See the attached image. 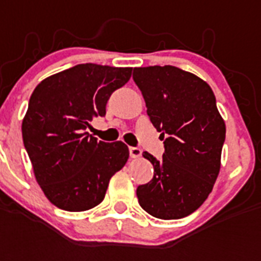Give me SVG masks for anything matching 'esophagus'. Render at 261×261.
Returning <instances> with one entry per match:
<instances>
[{"label": "esophagus", "mask_w": 261, "mask_h": 261, "mask_svg": "<svg viewBox=\"0 0 261 261\" xmlns=\"http://www.w3.org/2000/svg\"><path fill=\"white\" fill-rule=\"evenodd\" d=\"M130 157L131 159H138V157H141V154H142V150L139 149V147H133L131 146L130 149Z\"/></svg>", "instance_id": "obj_1"}]
</instances>
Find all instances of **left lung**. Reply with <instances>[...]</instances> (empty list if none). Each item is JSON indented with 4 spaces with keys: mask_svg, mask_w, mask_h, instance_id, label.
Returning <instances> with one entry per match:
<instances>
[{
    "mask_svg": "<svg viewBox=\"0 0 261 261\" xmlns=\"http://www.w3.org/2000/svg\"><path fill=\"white\" fill-rule=\"evenodd\" d=\"M165 153L147 151L154 176L137 188L143 210L160 219H178L198 210L213 191L221 168L226 127L210 85L174 66L135 67L133 73Z\"/></svg>",
    "mask_w": 261,
    "mask_h": 261,
    "instance_id": "obj_1",
    "label": "left lung"
}]
</instances>
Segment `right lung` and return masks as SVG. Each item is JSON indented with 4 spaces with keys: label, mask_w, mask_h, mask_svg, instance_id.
<instances>
[{
    "label": "right lung",
    "mask_w": 261,
    "mask_h": 261,
    "mask_svg": "<svg viewBox=\"0 0 261 261\" xmlns=\"http://www.w3.org/2000/svg\"><path fill=\"white\" fill-rule=\"evenodd\" d=\"M133 67L83 63L35 88L22 120V142L46 198L66 211L102 202L111 177L128 160L122 141L107 143L87 131L106 115L108 98L130 80Z\"/></svg>",
    "instance_id": "add662e5"
}]
</instances>
